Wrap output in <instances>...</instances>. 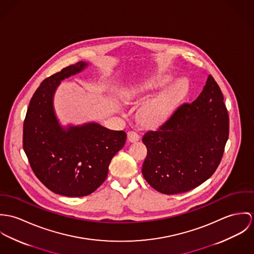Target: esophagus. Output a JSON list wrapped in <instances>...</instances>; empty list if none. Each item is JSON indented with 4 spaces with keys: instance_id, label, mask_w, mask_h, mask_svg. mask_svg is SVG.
Instances as JSON below:
<instances>
[{
    "instance_id": "34e87169",
    "label": "esophagus",
    "mask_w": 254,
    "mask_h": 254,
    "mask_svg": "<svg viewBox=\"0 0 254 254\" xmlns=\"http://www.w3.org/2000/svg\"><path fill=\"white\" fill-rule=\"evenodd\" d=\"M139 135H138V133H136L135 131H133V130H130V131H128L127 132V139L129 142H135V141L139 140Z\"/></svg>"
}]
</instances>
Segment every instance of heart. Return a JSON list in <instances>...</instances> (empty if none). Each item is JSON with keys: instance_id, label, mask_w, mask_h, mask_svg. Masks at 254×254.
<instances>
[{"instance_id": "b5f03b06", "label": "heart", "mask_w": 254, "mask_h": 254, "mask_svg": "<svg viewBox=\"0 0 254 254\" xmlns=\"http://www.w3.org/2000/svg\"><path fill=\"white\" fill-rule=\"evenodd\" d=\"M171 81L172 77L167 75L134 82L125 89L123 99L127 103H130L149 92L164 88ZM188 90L189 84L186 80L180 79L176 81L143 107L140 114L142 122L148 126H157L167 121L186 96Z\"/></svg>"}]
</instances>
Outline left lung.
Listing matches in <instances>:
<instances>
[{
	"label": "left lung",
	"instance_id": "8db88e82",
	"mask_svg": "<svg viewBox=\"0 0 254 254\" xmlns=\"http://www.w3.org/2000/svg\"><path fill=\"white\" fill-rule=\"evenodd\" d=\"M221 89L211 75L197 99L179 106L156 130L147 131L142 174L166 195L188 192L219 166L229 136V116Z\"/></svg>",
	"mask_w": 254,
	"mask_h": 254
}]
</instances>
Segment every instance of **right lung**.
Wrapping results in <instances>:
<instances>
[{"label":"right lung","mask_w":254,"mask_h":254,"mask_svg":"<svg viewBox=\"0 0 254 254\" xmlns=\"http://www.w3.org/2000/svg\"><path fill=\"white\" fill-rule=\"evenodd\" d=\"M80 61L45 79L31 98L23 125V149L38 179L54 193L84 197L106 179L114 156L124 147L127 133L97 123L63 127L54 108L57 86L82 72Z\"/></svg>","instance_id":"1"}]
</instances>
